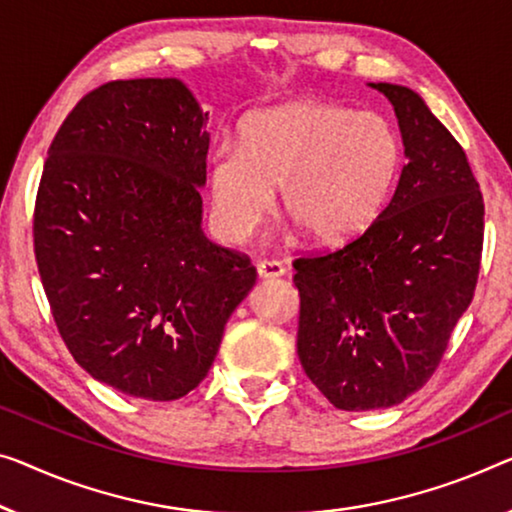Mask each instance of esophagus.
I'll return each mask as SVG.
<instances>
[{
  "instance_id": "34e87169",
  "label": "esophagus",
  "mask_w": 512,
  "mask_h": 512,
  "mask_svg": "<svg viewBox=\"0 0 512 512\" xmlns=\"http://www.w3.org/2000/svg\"><path fill=\"white\" fill-rule=\"evenodd\" d=\"M285 273V266L280 262H273V259H262L257 264V276L259 278H280Z\"/></svg>"
}]
</instances>
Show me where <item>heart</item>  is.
<instances>
[{
  "label": "heart",
  "mask_w": 512,
  "mask_h": 512,
  "mask_svg": "<svg viewBox=\"0 0 512 512\" xmlns=\"http://www.w3.org/2000/svg\"><path fill=\"white\" fill-rule=\"evenodd\" d=\"M398 165V135L381 114L319 101L282 103L243 121L239 147L213 151V220L230 239H248L276 209L282 188L285 216L317 246H340L379 216Z\"/></svg>",
  "instance_id": "heart-1"
}]
</instances>
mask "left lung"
<instances>
[{
    "instance_id": "obj_1",
    "label": "left lung",
    "mask_w": 512,
    "mask_h": 512,
    "mask_svg": "<svg viewBox=\"0 0 512 512\" xmlns=\"http://www.w3.org/2000/svg\"><path fill=\"white\" fill-rule=\"evenodd\" d=\"M398 117L404 167L354 241L294 259L296 352L333 407L386 409L423 388L474 299L485 207L467 154L416 91L370 82Z\"/></svg>"
}]
</instances>
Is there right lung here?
<instances>
[{
    "instance_id": "1",
    "label": "right lung",
    "mask_w": 512,
    "mask_h": 512,
    "mask_svg": "<svg viewBox=\"0 0 512 512\" xmlns=\"http://www.w3.org/2000/svg\"><path fill=\"white\" fill-rule=\"evenodd\" d=\"M207 119L177 78L108 82L59 126L38 183L34 253L59 335L131 398L193 391L257 280L202 232Z\"/></svg>"
}]
</instances>
